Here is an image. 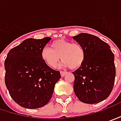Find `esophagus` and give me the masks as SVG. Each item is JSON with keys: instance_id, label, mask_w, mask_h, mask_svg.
I'll list each match as a JSON object with an SVG mask.
<instances>
[{"instance_id": "esophagus-1", "label": "esophagus", "mask_w": 121, "mask_h": 121, "mask_svg": "<svg viewBox=\"0 0 121 121\" xmlns=\"http://www.w3.org/2000/svg\"><path fill=\"white\" fill-rule=\"evenodd\" d=\"M66 74H67V72H63V71H61L60 72V74L61 77H64Z\"/></svg>"}]
</instances>
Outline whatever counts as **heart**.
Returning <instances> with one entry per match:
<instances>
[{"label":"heart","instance_id":"obj_1","mask_svg":"<svg viewBox=\"0 0 121 121\" xmlns=\"http://www.w3.org/2000/svg\"><path fill=\"white\" fill-rule=\"evenodd\" d=\"M43 61L48 66L55 68L60 60L61 66L76 69L83 64L86 58L84 47L78 43L66 40H57L51 44V48L44 47L40 52Z\"/></svg>","mask_w":121,"mask_h":121}]
</instances>
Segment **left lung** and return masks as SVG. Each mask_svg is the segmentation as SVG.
I'll use <instances>...</instances> for the list:
<instances>
[{"label":"left lung","instance_id":"1","mask_svg":"<svg viewBox=\"0 0 121 121\" xmlns=\"http://www.w3.org/2000/svg\"><path fill=\"white\" fill-rule=\"evenodd\" d=\"M72 38L86 51L83 64L72 72L74 93L82 102H100L112 90L116 75L114 55L110 46L96 36L81 33Z\"/></svg>","mask_w":121,"mask_h":121}]
</instances>
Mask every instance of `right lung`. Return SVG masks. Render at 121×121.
I'll list each match as a JSON object with an SVG mask.
<instances>
[{"label": "right lung", "instance_id": "right-lung-1", "mask_svg": "<svg viewBox=\"0 0 121 121\" xmlns=\"http://www.w3.org/2000/svg\"><path fill=\"white\" fill-rule=\"evenodd\" d=\"M51 39H27L9 51L4 61L5 84L11 97L22 107L36 109L45 106L61 78L60 72L51 69L40 57Z\"/></svg>", "mask_w": 121, "mask_h": 121}]
</instances>
